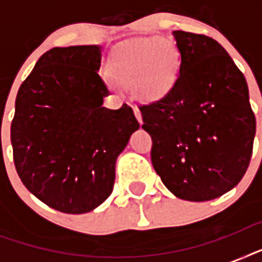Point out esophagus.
<instances>
[{
    "label": "esophagus",
    "mask_w": 262,
    "mask_h": 262,
    "mask_svg": "<svg viewBox=\"0 0 262 262\" xmlns=\"http://www.w3.org/2000/svg\"><path fill=\"white\" fill-rule=\"evenodd\" d=\"M133 110H135L136 118H137V121H139L140 125H141V123H143V117H141V111H140L139 107H133Z\"/></svg>",
    "instance_id": "obj_1"
}]
</instances>
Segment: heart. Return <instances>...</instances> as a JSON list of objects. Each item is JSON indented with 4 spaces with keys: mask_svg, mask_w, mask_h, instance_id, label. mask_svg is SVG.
Listing matches in <instances>:
<instances>
[{
    "mask_svg": "<svg viewBox=\"0 0 262 262\" xmlns=\"http://www.w3.org/2000/svg\"><path fill=\"white\" fill-rule=\"evenodd\" d=\"M107 84L132 88L136 98L158 102L175 88L181 69V53L170 39L140 38L115 47L108 61Z\"/></svg>",
    "mask_w": 262,
    "mask_h": 262,
    "instance_id": "obj_1",
    "label": "heart"
}]
</instances>
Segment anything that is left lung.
Returning <instances> with one entry per match:
<instances>
[{
	"label": "left lung",
	"instance_id": "left-lung-1",
	"mask_svg": "<svg viewBox=\"0 0 262 262\" xmlns=\"http://www.w3.org/2000/svg\"><path fill=\"white\" fill-rule=\"evenodd\" d=\"M181 53L174 90L141 106L151 159L178 199L209 201L235 187L250 163L256 117L242 72L205 35L172 32Z\"/></svg>",
	"mask_w": 262,
	"mask_h": 262
}]
</instances>
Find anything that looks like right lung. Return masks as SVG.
I'll use <instances>...</instances> for the list:
<instances>
[{"mask_svg":"<svg viewBox=\"0 0 262 262\" xmlns=\"http://www.w3.org/2000/svg\"><path fill=\"white\" fill-rule=\"evenodd\" d=\"M102 46L54 47L18 88L10 141L17 174L63 213L94 211L111 194L115 162L140 127L127 104L103 107Z\"/></svg>","mask_w":262,"mask_h":262,"instance_id":"right-lung-1","label":"right lung"}]
</instances>
